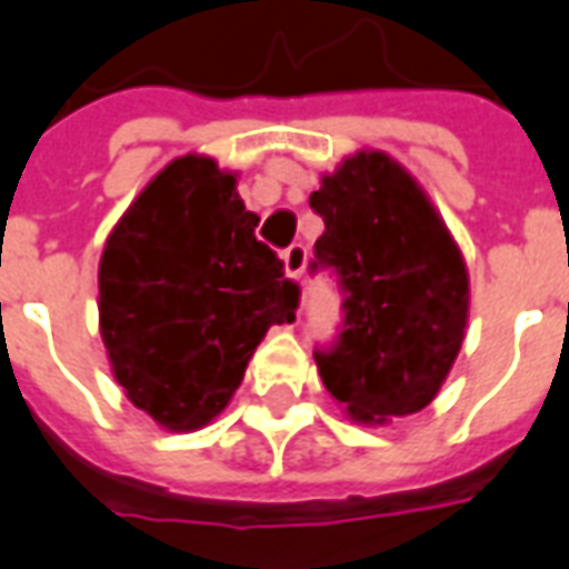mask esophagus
Listing matches in <instances>:
<instances>
[{"label":"esophagus","instance_id":"1","mask_svg":"<svg viewBox=\"0 0 569 569\" xmlns=\"http://www.w3.org/2000/svg\"><path fill=\"white\" fill-rule=\"evenodd\" d=\"M307 264V247L305 243H292L283 250V268L289 277H301Z\"/></svg>","mask_w":569,"mask_h":569}]
</instances>
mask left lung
Returning a JSON list of instances; mask_svg holds the SVG:
<instances>
[{
	"label": "left lung",
	"instance_id": "1",
	"mask_svg": "<svg viewBox=\"0 0 569 569\" xmlns=\"http://www.w3.org/2000/svg\"><path fill=\"white\" fill-rule=\"evenodd\" d=\"M326 231L310 271L343 296L338 338L313 349L331 398L359 422L435 401L467 326V268L416 180L386 153H359L310 196Z\"/></svg>",
	"mask_w": 569,
	"mask_h": 569
}]
</instances>
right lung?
<instances>
[{"instance_id": "right-lung-1", "label": "right lung", "mask_w": 569, "mask_h": 569, "mask_svg": "<svg viewBox=\"0 0 569 569\" xmlns=\"http://www.w3.org/2000/svg\"><path fill=\"white\" fill-rule=\"evenodd\" d=\"M234 174L180 156L104 243L99 317L113 377L171 431H196L231 401L264 331L296 319L301 286L256 238Z\"/></svg>"}]
</instances>
